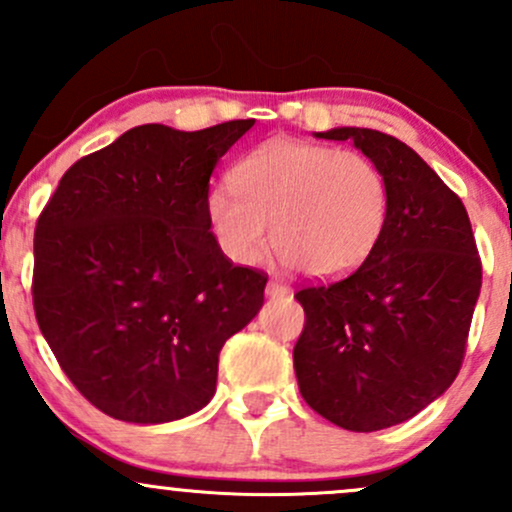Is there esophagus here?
I'll return each mask as SVG.
<instances>
[{"instance_id": "esophagus-1", "label": "esophagus", "mask_w": 512, "mask_h": 512, "mask_svg": "<svg viewBox=\"0 0 512 512\" xmlns=\"http://www.w3.org/2000/svg\"><path fill=\"white\" fill-rule=\"evenodd\" d=\"M289 289H286L284 284H279V281H269L267 284V296L269 298H284Z\"/></svg>"}]
</instances>
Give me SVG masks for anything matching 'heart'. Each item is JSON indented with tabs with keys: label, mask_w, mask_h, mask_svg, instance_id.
<instances>
[{
	"label": "heart",
	"mask_w": 512,
	"mask_h": 512,
	"mask_svg": "<svg viewBox=\"0 0 512 512\" xmlns=\"http://www.w3.org/2000/svg\"><path fill=\"white\" fill-rule=\"evenodd\" d=\"M231 187H214L207 219L221 250L255 264L269 245L313 279H339L368 260L387 221V182L358 151L276 137L240 158Z\"/></svg>",
	"instance_id": "obj_1"
}]
</instances>
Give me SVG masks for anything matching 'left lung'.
<instances>
[{
  "instance_id": "obj_1",
  "label": "left lung",
  "mask_w": 512,
  "mask_h": 512,
  "mask_svg": "<svg viewBox=\"0 0 512 512\" xmlns=\"http://www.w3.org/2000/svg\"><path fill=\"white\" fill-rule=\"evenodd\" d=\"M387 182V221L368 260L342 281L296 293L305 327L298 387L317 414L370 433L419 414L457 378L481 289L462 199L407 144L378 129L334 127Z\"/></svg>"
}]
</instances>
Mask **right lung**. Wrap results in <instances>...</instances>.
I'll use <instances>...</instances> for the list:
<instances>
[{
  "instance_id": "add662e5",
  "label": "right lung",
  "mask_w": 512,
  "mask_h": 512,
  "mask_svg": "<svg viewBox=\"0 0 512 512\" xmlns=\"http://www.w3.org/2000/svg\"><path fill=\"white\" fill-rule=\"evenodd\" d=\"M255 120L142 125L62 175L33 240V308L76 390L129 424L185 419L219 351L260 313L267 276L223 255L209 178Z\"/></svg>"
}]
</instances>
